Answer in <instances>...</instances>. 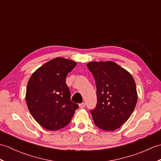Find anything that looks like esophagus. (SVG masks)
<instances>
[{
	"label": "esophagus",
	"instance_id": "34e87169",
	"mask_svg": "<svg viewBox=\"0 0 161 161\" xmlns=\"http://www.w3.org/2000/svg\"><path fill=\"white\" fill-rule=\"evenodd\" d=\"M79 106H80V107L81 108H84L85 107V106H86V104H85L84 102H82V103H81V104H79Z\"/></svg>",
	"mask_w": 161,
	"mask_h": 161
}]
</instances>
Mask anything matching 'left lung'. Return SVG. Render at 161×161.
Listing matches in <instances>:
<instances>
[{
  "mask_svg": "<svg viewBox=\"0 0 161 161\" xmlns=\"http://www.w3.org/2000/svg\"><path fill=\"white\" fill-rule=\"evenodd\" d=\"M97 90V105L91 110L95 125L113 131L129 118L137 103L135 81L128 71L114 61L87 64Z\"/></svg>",
  "mask_w": 161,
  "mask_h": 161,
  "instance_id": "left-lung-1",
  "label": "left lung"
}]
</instances>
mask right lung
<instances>
[{
  "label": "right lung",
  "instance_id": "obj_1",
  "mask_svg": "<svg viewBox=\"0 0 161 161\" xmlns=\"http://www.w3.org/2000/svg\"><path fill=\"white\" fill-rule=\"evenodd\" d=\"M76 65L65 58H54L38 68L28 81L27 106L35 120L50 131L68 125L79 108L70 100V92L66 83L67 75Z\"/></svg>",
  "mask_w": 161,
  "mask_h": 161
}]
</instances>
